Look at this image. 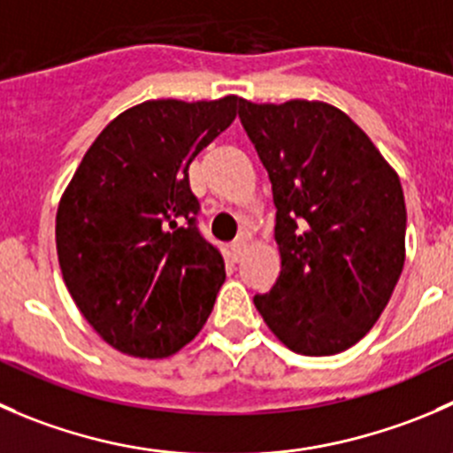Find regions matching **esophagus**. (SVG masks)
<instances>
[{"mask_svg":"<svg viewBox=\"0 0 453 453\" xmlns=\"http://www.w3.org/2000/svg\"><path fill=\"white\" fill-rule=\"evenodd\" d=\"M230 250H232V258L239 261V258L245 254V250H248V243H245V241H236V243H232Z\"/></svg>","mask_w":453,"mask_h":453,"instance_id":"obj_1","label":"esophagus"}]
</instances>
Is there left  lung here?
Masks as SVG:
<instances>
[{
    "instance_id": "1",
    "label": "left lung",
    "mask_w": 453,
    "mask_h": 453,
    "mask_svg": "<svg viewBox=\"0 0 453 453\" xmlns=\"http://www.w3.org/2000/svg\"><path fill=\"white\" fill-rule=\"evenodd\" d=\"M276 205L280 272L254 305L285 348L332 357L383 314L405 265L401 179L336 105L241 99Z\"/></svg>"
}]
</instances>
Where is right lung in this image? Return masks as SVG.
<instances>
[{
	"label": "right lung",
	"mask_w": 453,
	"mask_h": 453,
	"mask_svg": "<svg viewBox=\"0 0 453 453\" xmlns=\"http://www.w3.org/2000/svg\"><path fill=\"white\" fill-rule=\"evenodd\" d=\"M241 96L148 99L92 142L59 199L61 276L110 348L165 358L201 332L226 263L195 227L192 159L234 121Z\"/></svg>",
	"instance_id": "add662e5"
}]
</instances>
